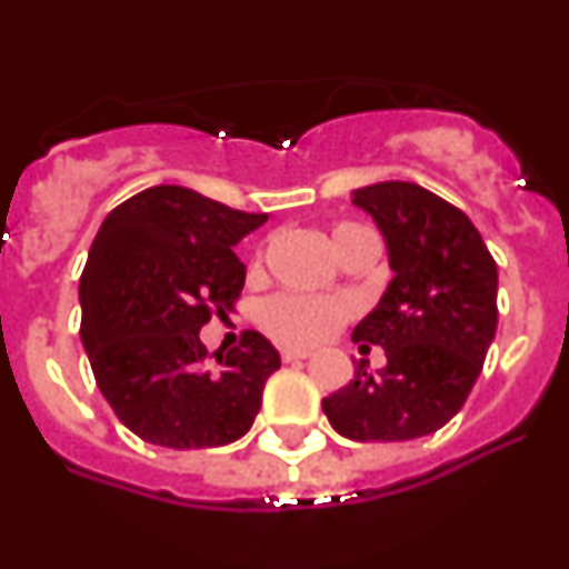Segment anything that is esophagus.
Segmentation results:
<instances>
[{
  "label": "esophagus",
  "mask_w": 569,
  "mask_h": 569,
  "mask_svg": "<svg viewBox=\"0 0 569 569\" xmlns=\"http://www.w3.org/2000/svg\"><path fill=\"white\" fill-rule=\"evenodd\" d=\"M310 350H299V347H281V359L284 361H299V359H308Z\"/></svg>",
  "instance_id": "1"
}]
</instances>
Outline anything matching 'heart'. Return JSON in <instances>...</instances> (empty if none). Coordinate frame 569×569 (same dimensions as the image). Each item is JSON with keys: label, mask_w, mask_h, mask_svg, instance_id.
Wrapping results in <instances>:
<instances>
[{"label": "heart", "mask_w": 569, "mask_h": 569, "mask_svg": "<svg viewBox=\"0 0 569 569\" xmlns=\"http://www.w3.org/2000/svg\"><path fill=\"white\" fill-rule=\"evenodd\" d=\"M356 224H339L333 230V244L347 233H356ZM350 316V305L341 299H313V296L281 293L268 299L259 310L261 328L284 345H316L328 339L341 321Z\"/></svg>", "instance_id": "obj_1"}]
</instances>
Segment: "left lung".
Returning <instances> with one entry per match:
<instances>
[{"label": "left lung", "instance_id": "obj_1", "mask_svg": "<svg viewBox=\"0 0 569 569\" xmlns=\"http://www.w3.org/2000/svg\"><path fill=\"white\" fill-rule=\"evenodd\" d=\"M385 239L393 279L353 341L379 345L387 365L321 401L333 430L353 441H410L453 419L496 339L499 270L459 208L413 182L350 193Z\"/></svg>", "mask_w": 569, "mask_h": 569}]
</instances>
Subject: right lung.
<instances>
[{
    "label": "right lung",
    "instance_id": "right-lung-1",
    "mask_svg": "<svg viewBox=\"0 0 569 569\" xmlns=\"http://www.w3.org/2000/svg\"><path fill=\"white\" fill-rule=\"evenodd\" d=\"M268 222L179 184L130 196L99 228L79 279L82 345L130 433L170 450L222 447L253 427L279 350L256 330L216 353L199 330L244 288L233 248Z\"/></svg>",
    "mask_w": 569,
    "mask_h": 569
}]
</instances>
